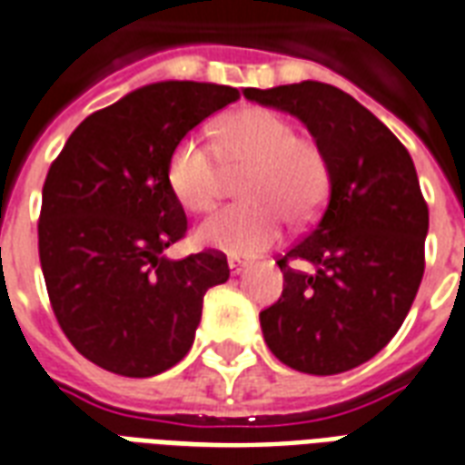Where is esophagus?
Masks as SVG:
<instances>
[{
  "label": "esophagus",
  "mask_w": 465,
  "mask_h": 465,
  "mask_svg": "<svg viewBox=\"0 0 465 465\" xmlns=\"http://www.w3.org/2000/svg\"><path fill=\"white\" fill-rule=\"evenodd\" d=\"M246 266H249V261L242 259V256H229V268H232V273H242Z\"/></svg>",
  "instance_id": "34e87169"
}]
</instances>
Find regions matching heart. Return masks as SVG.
Masks as SVG:
<instances>
[{"label":"heart","instance_id":"b5f03b06","mask_svg":"<svg viewBox=\"0 0 465 465\" xmlns=\"http://www.w3.org/2000/svg\"><path fill=\"white\" fill-rule=\"evenodd\" d=\"M243 202L209 216L199 243L251 256L278 239L281 219L293 226L318 216L330 192V167L320 145L298 135L291 120L271 108H243L216 125L214 147L182 137L167 160V184L192 214H204L222 197L226 174H239Z\"/></svg>","mask_w":465,"mask_h":465}]
</instances>
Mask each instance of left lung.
I'll return each instance as SVG.
<instances>
[{
    "mask_svg": "<svg viewBox=\"0 0 465 465\" xmlns=\"http://www.w3.org/2000/svg\"><path fill=\"white\" fill-rule=\"evenodd\" d=\"M243 95L301 118L330 167L320 222L276 261L283 293L261 311L263 338L298 372H347L397 335L424 276L429 206L411 154L335 85L302 81Z\"/></svg>",
    "mask_w": 465,
    "mask_h": 465,
    "instance_id": "8db88e82",
    "label": "left lung"
}]
</instances>
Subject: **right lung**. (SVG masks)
Segmentation results:
<instances>
[{
  "instance_id": "right-lung-1",
  "label": "right lung",
  "mask_w": 465,
  "mask_h": 465,
  "mask_svg": "<svg viewBox=\"0 0 465 465\" xmlns=\"http://www.w3.org/2000/svg\"><path fill=\"white\" fill-rule=\"evenodd\" d=\"M242 93L167 81L127 93L75 127L51 163L39 214V259L68 342L120 377L170 370L194 342L202 302L229 278L222 251H163L187 236L167 184L172 150Z\"/></svg>"
}]
</instances>
